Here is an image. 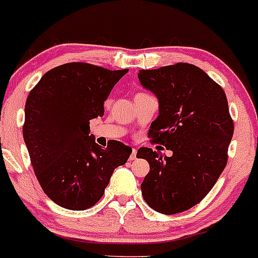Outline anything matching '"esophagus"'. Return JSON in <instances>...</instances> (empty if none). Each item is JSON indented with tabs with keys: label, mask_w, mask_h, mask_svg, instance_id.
<instances>
[{
	"label": "esophagus",
	"mask_w": 258,
	"mask_h": 258,
	"mask_svg": "<svg viewBox=\"0 0 258 258\" xmlns=\"http://www.w3.org/2000/svg\"><path fill=\"white\" fill-rule=\"evenodd\" d=\"M136 155H137V149H132V154L130 155V160H135L136 159Z\"/></svg>",
	"instance_id": "1"
}]
</instances>
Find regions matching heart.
Segmentation results:
<instances>
[{"instance_id":"heart-1","label":"heart","mask_w":258,"mask_h":258,"mask_svg":"<svg viewBox=\"0 0 258 258\" xmlns=\"http://www.w3.org/2000/svg\"><path fill=\"white\" fill-rule=\"evenodd\" d=\"M110 103H111V100H107L106 101V105H110Z\"/></svg>"}]
</instances>
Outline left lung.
<instances>
[{
    "instance_id": "left-lung-1",
    "label": "left lung",
    "mask_w": 258,
    "mask_h": 258,
    "mask_svg": "<svg viewBox=\"0 0 258 258\" xmlns=\"http://www.w3.org/2000/svg\"><path fill=\"white\" fill-rule=\"evenodd\" d=\"M138 79L159 100L148 137L172 152L166 157L138 149L137 158L151 168L141 185L142 196L159 213H181L207 196L228 163L234 122L226 95L207 73L183 62L141 70Z\"/></svg>"
}]
</instances>
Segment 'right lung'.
I'll return each mask as SVG.
<instances>
[{
	"mask_svg": "<svg viewBox=\"0 0 258 258\" xmlns=\"http://www.w3.org/2000/svg\"><path fill=\"white\" fill-rule=\"evenodd\" d=\"M127 72L70 62L45 73L30 90L24 142L42 191L56 205L72 211L93 207L131 155L118 141L101 148L89 135L90 120L104 115V101Z\"/></svg>",
	"mask_w": 258,
	"mask_h": 258,
	"instance_id": "1",
	"label": "right lung"
}]
</instances>
